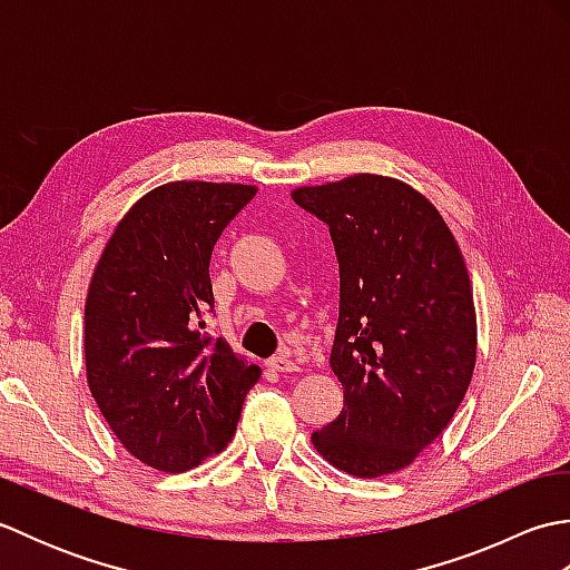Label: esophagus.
<instances>
[{"label": "esophagus", "mask_w": 570, "mask_h": 570, "mask_svg": "<svg viewBox=\"0 0 570 570\" xmlns=\"http://www.w3.org/2000/svg\"><path fill=\"white\" fill-rule=\"evenodd\" d=\"M266 367H269L272 372H296L298 370L296 362L288 357L286 353H278V355L266 360Z\"/></svg>", "instance_id": "obj_1"}]
</instances>
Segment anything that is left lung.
I'll return each instance as SVG.
<instances>
[{
  "label": "left lung",
  "instance_id": "8db88e82",
  "mask_svg": "<svg viewBox=\"0 0 570 570\" xmlns=\"http://www.w3.org/2000/svg\"><path fill=\"white\" fill-rule=\"evenodd\" d=\"M292 198L328 225L341 269L331 367L345 404L311 441L347 475H392L439 439L470 386L465 259L433 203L399 178L355 174Z\"/></svg>",
  "mask_w": 570,
  "mask_h": 570
}]
</instances>
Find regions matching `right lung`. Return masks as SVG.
<instances>
[{"label":"right lung","mask_w":570,"mask_h":570,"mask_svg":"<svg viewBox=\"0 0 570 570\" xmlns=\"http://www.w3.org/2000/svg\"><path fill=\"white\" fill-rule=\"evenodd\" d=\"M257 186L171 180L141 196L102 249L85 298V372L127 451L184 472L233 441L262 372L205 335L210 254Z\"/></svg>","instance_id":"right-lung-1"}]
</instances>
